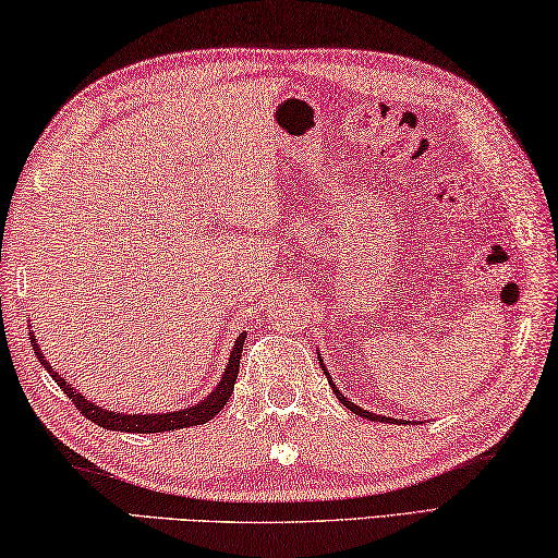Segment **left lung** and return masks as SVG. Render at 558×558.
<instances>
[{
	"label": "left lung",
	"instance_id": "1",
	"mask_svg": "<svg viewBox=\"0 0 558 558\" xmlns=\"http://www.w3.org/2000/svg\"><path fill=\"white\" fill-rule=\"evenodd\" d=\"M322 368H324V373H326V365H324V361H322ZM328 376V373H326ZM328 383H331V378H328ZM331 388H333V392H336V398L341 400V403L351 410V413H355V415H361V417H368V420H376V423H398V420H392V417H383V415H376V413H368V410H363L361 405H355V403H351L349 398L343 396V392L333 386L331 383Z\"/></svg>",
	"mask_w": 558,
	"mask_h": 558
}]
</instances>
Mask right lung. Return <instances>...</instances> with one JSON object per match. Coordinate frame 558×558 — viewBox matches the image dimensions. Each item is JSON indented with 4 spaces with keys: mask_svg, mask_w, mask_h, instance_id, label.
Instances as JSON below:
<instances>
[{
    "mask_svg": "<svg viewBox=\"0 0 558 558\" xmlns=\"http://www.w3.org/2000/svg\"><path fill=\"white\" fill-rule=\"evenodd\" d=\"M244 339H246V333H242L240 339L234 341V349L230 353V361H227L222 380H219V386L213 392H209L203 403H197L193 408H185V410H172V413H153V415H125V413H113V410L94 405L86 396H81L78 390H73L66 383V378H61L59 373L53 371V365L47 361V355L41 353L39 343H36V336H32V345H34L36 359H39L44 368L51 373V378L57 380V386L63 388V392H66V396L73 400V405H76L81 413H84L90 420V423L106 427V430L145 433V435H148V433H166V430H180V427L205 425L207 420H213L219 413V410L230 403L236 373H240V359H242Z\"/></svg>",
    "mask_w": 558,
    "mask_h": 558,
    "instance_id": "obj_1",
    "label": "right lung"
}]
</instances>
